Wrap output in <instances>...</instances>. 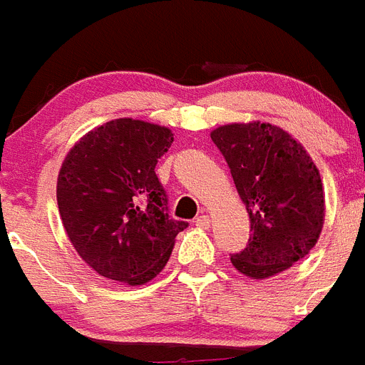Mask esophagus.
<instances>
[{
    "label": "esophagus",
    "mask_w": 365,
    "mask_h": 365,
    "mask_svg": "<svg viewBox=\"0 0 365 365\" xmlns=\"http://www.w3.org/2000/svg\"><path fill=\"white\" fill-rule=\"evenodd\" d=\"M196 226H200L201 230H209L211 228V218L207 215H201V217L196 218Z\"/></svg>",
    "instance_id": "1"
}]
</instances>
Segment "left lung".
<instances>
[{"mask_svg": "<svg viewBox=\"0 0 365 365\" xmlns=\"http://www.w3.org/2000/svg\"><path fill=\"white\" fill-rule=\"evenodd\" d=\"M250 220L249 243L233 267L249 279L290 269L319 241L326 217L324 186L302 143L269 122H232L215 128Z\"/></svg>", "mask_w": 365, "mask_h": 365, "instance_id": "1", "label": "left lung"}]
</instances>
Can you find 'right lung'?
I'll list each match as a JSON object with an SVG mask.
<instances>
[{
  "mask_svg": "<svg viewBox=\"0 0 365 365\" xmlns=\"http://www.w3.org/2000/svg\"><path fill=\"white\" fill-rule=\"evenodd\" d=\"M173 143L165 126L115 118L78 139L62 162L58 211L77 255L105 279L147 284L164 269L177 233L154 168Z\"/></svg>",
  "mask_w": 365,
  "mask_h": 365,
  "instance_id": "add662e5",
  "label": "right lung"
}]
</instances>
